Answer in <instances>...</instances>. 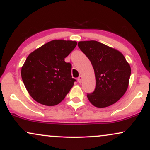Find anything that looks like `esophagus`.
<instances>
[{
  "label": "esophagus",
  "mask_w": 150,
  "mask_h": 150,
  "mask_svg": "<svg viewBox=\"0 0 150 150\" xmlns=\"http://www.w3.org/2000/svg\"><path fill=\"white\" fill-rule=\"evenodd\" d=\"M77 81H78L79 83H81V82H82V77L79 76L77 77Z\"/></svg>",
  "instance_id": "obj_1"
}]
</instances>
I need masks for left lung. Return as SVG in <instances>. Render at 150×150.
Here are the masks:
<instances>
[{
    "label": "left lung",
    "mask_w": 150,
    "mask_h": 150,
    "mask_svg": "<svg viewBox=\"0 0 150 150\" xmlns=\"http://www.w3.org/2000/svg\"><path fill=\"white\" fill-rule=\"evenodd\" d=\"M77 45L91 61L95 74V89L87 94L89 101L98 108L115 104L126 92L131 73L124 56L97 41L80 42Z\"/></svg>",
    "instance_id": "obj_1"
}]
</instances>
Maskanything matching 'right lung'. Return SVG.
Wrapping results in <instances>:
<instances>
[{
    "mask_svg": "<svg viewBox=\"0 0 150 150\" xmlns=\"http://www.w3.org/2000/svg\"><path fill=\"white\" fill-rule=\"evenodd\" d=\"M77 45L75 41L53 40L32 52L22 67L21 76L27 92L45 106L61 103L73 87L72 65L65 58Z\"/></svg>",
    "mask_w": 150,
    "mask_h": 150,
    "instance_id": "obj_1",
    "label": "right lung"
}]
</instances>
